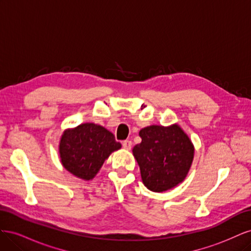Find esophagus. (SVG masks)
I'll return each instance as SVG.
<instances>
[{"label": "esophagus", "instance_id": "1", "mask_svg": "<svg viewBox=\"0 0 251 251\" xmlns=\"http://www.w3.org/2000/svg\"><path fill=\"white\" fill-rule=\"evenodd\" d=\"M123 147L126 150H131V148H132V141L131 140H125V141H123Z\"/></svg>", "mask_w": 251, "mask_h": 251}]
</instances>
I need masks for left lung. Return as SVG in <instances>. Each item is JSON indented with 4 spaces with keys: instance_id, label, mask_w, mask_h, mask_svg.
Returning <instances> with one entry per match:
<instances>
[{
    "instance_id": "1",
    "label": "left lung",
    "mask_w": 251,
    "mask_h": 251,
    "mask_svg": "<svg viewBox=\"0 0 251 251\" xmlns=\"http://www.w3.org/2000/svg\"><path fill=\"white\" fill-rule=\"evenodd\" d=\"M142 141L133 149L143 184L164 192L184 180L194 159V146L179 126H151L139 132Z\"/></svg>"
}]
</instances>
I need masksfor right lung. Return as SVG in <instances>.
Wrapping results in <instances>:
<instances>
[{
    "instance_id": "add662e5",
    "label": "right lung",
    "mask_w": 251,
    "mask_h": 251,
    "mask_svg": "<svg viewBox=\"0 0 251 251\" xmlns=\"http://www.w3.org/2000/svg\"><path fill=\"white\" fill-rule=\"evenodd\" d=\"M121 144L107 128L95 124H82L65 131L59 144V155L64 168L75 176L94 178L104 160Z\"/></svg>"
}]
</instances>
